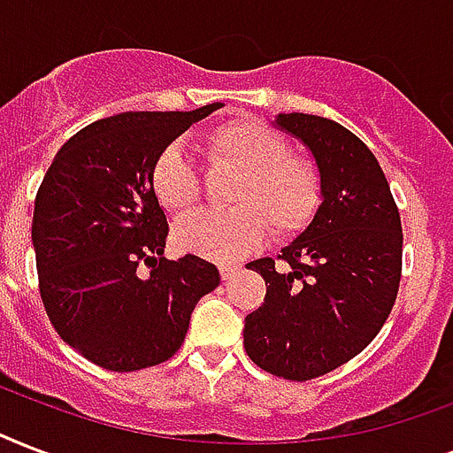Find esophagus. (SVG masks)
Instances as JSON below:
<instances>
[{"label":"esophagus","instance_id":"obj_1","mask_svg":"<svg viewBox=\"0 0 453 453\" xmlns=\"http://www.w3.org/2000/svg\"><path fill=\"white\" fill-rule=\"evenodd\" d=\"M219 271H220V278H223V280H230V278H233L234 273L240 271V268H237L234 264H220Z\"/></svg>","mask_w":453,"mask_h":453}]
</instances>
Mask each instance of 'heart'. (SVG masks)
Instances as JSON below:
<instances>
[{
	"label": "heart",
	"instance_id": "1",
	"mask_svg": "<svg viewBox=\"0 0 453 453\" xmlns=\"http://www.w3.org/2000/svg\"><path fill=\"white\" fill-rule=\"evenodd\" d=\"M216 164L237 168L226 211H199L175 226V244L188 254L233 261L264 242L268 226L275 237H292L309 226L320 206L323 182L309 158L289 154L288 142L261 120L234 119L202 140ZM151 189L173 216L199 202L195 165L178 147H168L151 171Z\"/></svg>",
	"mask_w": 453,
	"mask_h": 453
}]
</instances>
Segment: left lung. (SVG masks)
<instances>
[{
  "instance_id": "obj_1",
  "label": "left lung",
  "mask_w": 453,
  "mask_h": 453,
  "mask_svg": "<svg viewBox=\"0 0 453 453\" xmlns=\"http://www.w3.org/2000/svg\"><path fill=\"white\" fill-rule=\"evenodd\" d=\"M275 126L316 158L323 202L295 242L247 268L265 299L244 319V349L258 368L313 380L368 347L385 326L402 280V219L378 158L340 123L278 113Z\"/></svg>"
}]
</instances>
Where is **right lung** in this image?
I'll return each mask as SVG.
<instances>
[{
    "label": "right lung",
    "instance_id": "obj_1",
    "mask_svg": "<svg viewBox=\"0 0 453 453\" xmlns=\"http://www.w3.org/2000/svg\"><path fill=\"white\" fill-rule=\"evenodd\" d=\"M220 106L96 120L44 173L33 213L40 296L58 337L106 371L168 361L196 302L219 288L209 261L164 257L168 220L151 171L178 134Z\"/></svg>",
    "mask_w": 453,
    "mask_h": 453
}]
</instances>
